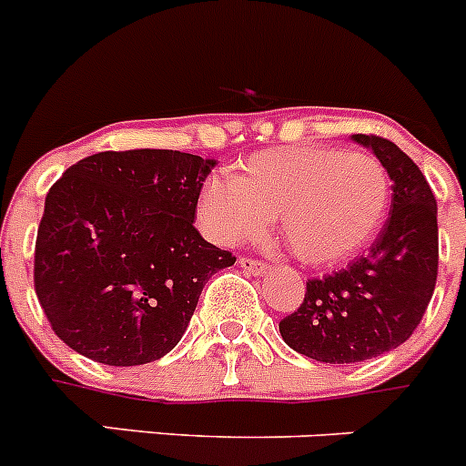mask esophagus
Listing matches in <instances>:
<instances>
[{"label": "esophagus", "mask_w": 466, "mask_h": 466, "mask_svg": "<svg viewBox=\"0 0 466 466\" xmlns=\"http://www.w3.org/2000/svg\"><path fill=\"white\" fill-rule=\"evenodd\" d=\"M238 264H241L243 271L253 273V276L267 273V268H268L267 262H262V259H255V258H238Z\"/></svg>", "instance_id": "1"}]
</instances>
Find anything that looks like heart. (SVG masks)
I'll use <instances>...</instances> for the list:
<instances>
[{
    "mask_svg": "<svg viewBox=\"0 0 466 466\" xmlns=\"http://www.w3.org/2000/svg\"><path fill=\"white\" fill-rule=\"evenodd\" d=\"M389 202V174L375 156L292 145L250 156L229 181H208L198 216L204 232L223 246L262 237L278 216L294 258L336 267L375 241Z\"/></svg>",
    "mask_w": 466,
    "mask_h": 466,
    "instance_id": "1",
    "label": "heart"
}]
</instances>
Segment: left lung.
<instances>
[{
	"label": "left lung",
	"instance_id": "left-lung-1",
	"mask_svg": "<svg viewBox=\"0 0 466 466\" xmlns=\"http://www.w3.org/2000/svg\"><path fill=\"white\" fill-rule=\"evenodd\" d=\"M393 181L390 216L370 250L306 282L303 303L280 319L294 351L321 363H359L410 340L437 285V199L410 156L380 135H354Z\"/></svg>",
	"mask_w": 466,
	"mask_h": 466
}]
</instances>
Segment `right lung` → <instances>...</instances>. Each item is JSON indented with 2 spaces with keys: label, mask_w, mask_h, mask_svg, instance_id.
<instances>
[{
  "label": "right lung",
  "mask_w": 466,
  "mask_h": 466,
  "mask_svg": "<svg viewBox=\"0 0 466 466\" xmlns=\"http://www.w3.org/2000/svg\"><path fill=\"white\" fill-rule=\"evenodd\" d=\"M213 165L172 149L101 151L52 186L34 289L71 350L142 365L177 347L208 278L237 262L193 225Z\"/></svg>",
  "instance_id": "1"
}]
</instances>
